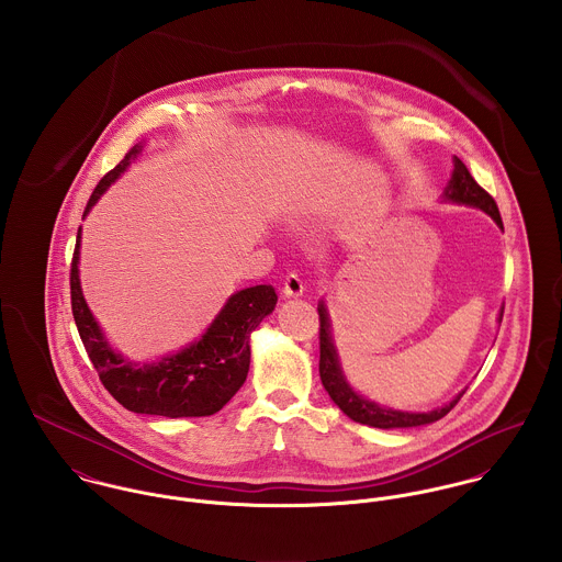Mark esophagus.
Here are the masks:
<instances>
[{
  "label": "esophagus",
  "mask_w": 562,
  "mask_h": 562,
  "mask_svg": "<svg viewBox=\"0 0 562 562\" xmlns=\"http://www.w3.org/2000/svg\"><path fill=\"white\" fill-rule=\"evenodd\" d=\"M283 296L285 299H299V296H303V292H305V285H303V279L299 277V274H288L285 277V281H283Z\"/></svg>",
  "instance_id": "34e87169"
}]
</instances>
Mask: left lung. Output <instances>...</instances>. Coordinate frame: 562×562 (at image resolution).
<instances>
[{
    "mask_svg": "<svg viewBox=\"0 0 562 562\" xmlns=\"http://www.w3.org/2000/svg\"><path fill=\"white\" fill-rule=\"evenodd\" d=\"M443 201L448 203H457V205H468V207H476L482 210L484 214H488L495 225L499 229H504L502 225V218H499V210L493 201V196L482 190L481 186L476 183V179L470 175L468 166L463 161L459 160L454 156V170H452V177L443 190ZM318 314H321V379L324 390L328 392L330 401L335 402L350 419L359 422V424H366V426H374V428H413V426H424V424H432L437 419H441L443 415H448L454 404L461 401V396L465 394V390L454 398V401L439 406V408H432L428 413H411V411H398V408H387V406H381L376 402L368 401L363 398L361 394H357L344 372H341V366H339V357H337V350H335V341H333V333H330V321H328V312H326V305L324 301L318 303ZM502 314H504V307L499 312V318L502 322Z\"/></svg>",
    "mask_w": 562,
    "mask_h": 562,
    "instance_id": "1",
    "label": "left lung"
}]
</instances>
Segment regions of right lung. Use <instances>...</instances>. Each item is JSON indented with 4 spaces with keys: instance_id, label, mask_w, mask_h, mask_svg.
Returning <instances> with one entry per match:
<instances>
[{
    "instance_id": "add662e5",
    "label": "right lung",
    "mask_w": 562,
    "mask_h": 562,
    "mask_svg": "<svg viewBox=\"0 0 562 562\" xmlns=\"http://www.w3.org/2000/svg\"><path fill=\"white\" fill-rule=\"evenodd\" d=\"M140 151V145L132 147V151H127L125 158L97 183L83 210V218ZM80 241L81 227L71 263V310L81 344L112 398L127 411L161 417H205L221 411L246 381L250 366V333L274 312V288L255 285L232 294L196 341L158 361L134 363L108 344L83 301L78 268Z\"/></svg>"
}]
</instances>
